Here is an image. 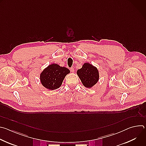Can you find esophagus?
I'll return each instance as SVG.
<instances>
[{
  "label": "esophagus",
  "instance_id": "1",
  "mask_svg": "<svg viewBox=\"0 0 146 146\" xmlns=\"http://www.w3.org/2000/svg\"><path fill=\"white\" fill-rule=\"evenodd\" d=\"M70 71H71L72 73L74 72V68H71L70 69Z\"/></svg>",
  "mask_w": 146,
  "mask_h": 146
}]
</instances>
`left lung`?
Masks as SVG:
<instances>
[{"label":"left lung","instance_id":"8db88e82","mask_svg":"<svg viewBox=\"0 0 146 146\" xmlns=\"http://www.w3.org/2000/svg\"><path fill=\"white\" fill-rule=\"evenodd\" d=\"M77 74L82 84L87 88H91L99 80V72L97 68L88 63L83 65L82 67L77 70Z\"/></svg>","mask_w":146,"mask_h":146}]
</instances>
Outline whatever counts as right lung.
I'll return each instance as SVG.
<instances>
[{
    "instance_id": "right-lung-1",
    "label": "right lung",
    "mask_w": 146,
    "mask_h": 146,
    "mask_svg": "<svg viewBox=\"0 0 146 146\" xmlns=\"http://www.w3.org/2000/svg\"><path fill=\"white\" fill-rule=\"evenodd\" d=\"M70 73L65 68L53 64L46 68L40 74V81L46 88L54 90L60 87L64 78Z\"/></svg>"
}]
</instances>
